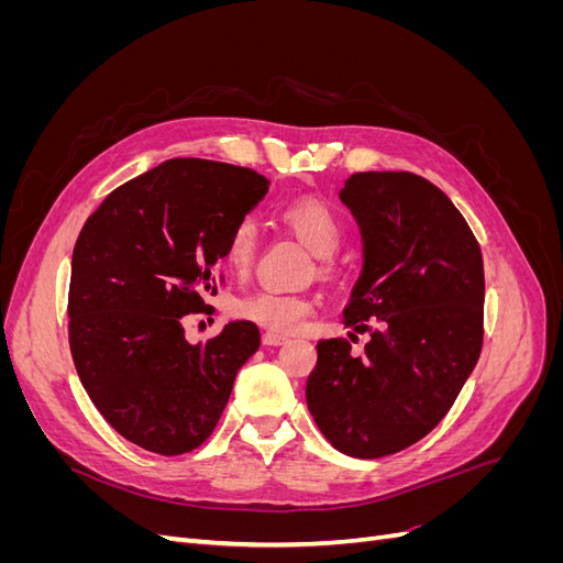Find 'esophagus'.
I'll use <instances>...</instances> for the list:
<instances>
[{"label":"esophagus","instance_id":"1","mask_svg":"<svg viewBox=\"0 0 563 563\" xmlns=\"http://www.w3.org/2000/svg\"><path fill=\"white\" fill-rule=\"evenodd\" d=\"M263 343L265 345H284V343H288V335H284V333H275V331H265L263 333Z\"/></svg>","mask_w":563,"mask_h":563}]
</instances>
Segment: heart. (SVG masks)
Listing matches in <instances>:
<instances>
[{
  "mask_svg": "<svg viewBox=\"0 0 563 563\" xmlns=\"http://www.w3.org/2000/svg\"><path fill=\"white\" fill-rule=\"evenodd\" d=\"M282 220L317 255H331L343 242V220L321 199L300 197L284 203ZM255 251H258V228L253 225V220L246 218L242 223H236L228 236L225 263L232 272L242 275L253 265ZM314 308L317 300L312 296L300 291H282V288L275 286L251 288L234 305L236 314L275 333L298 331L305 319L314 312Z\"/></svg>",
  "mask_w": 563,
  "mask_h": 563,
  "instance_id": "heart-1",
  "label": "heart"
}]
</instances>
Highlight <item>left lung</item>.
<instances>
[{
	"label": "left lung",
	"mask_w": 563,
	"mask_h": 563,
	"mask_svg": "<svg viewBox=\"0 0 563 563\" xmlns=\"http://www.w3.org/2000/svg\"><path fill=\"white\" fill-rule=\"evenodd\" d=\"M364 240L345 323L317 343L305 397L321 434L352 457L416 444L449 413L484 343L482 249L453 201L411 172L352 174L340 190Z\"/></svg>",
	"instance_id": "left-lung-1"
}]
</instances>
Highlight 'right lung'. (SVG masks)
Segmentation results:
<instances>
[{
  "label": "right lung",
  "instance_id": "right-lung-1",
  "mask_svg": "<svg viewBox=\"0 0 563 563\" xmlns=\"http://www.w3.org/2000/svg\"><path fill=\"white\" fill-rule=\"evenodd\" d=\"M267 185L246 166L176 157L119 185L84 223L67 338L84 389L131 444L159 455L201 446L258 350L253 321L190 345L183 319L211 308L228 236Z\"/></svg>",
  "mask_w": 563,
  "mask_h": 563
}]
</instances>
